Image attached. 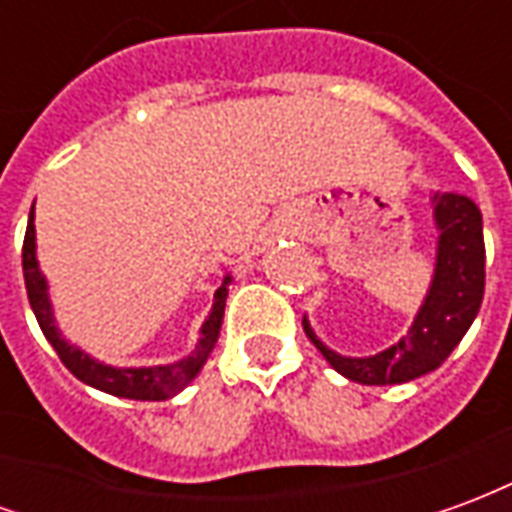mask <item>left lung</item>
I'll list each match as a JSON object with an SVG mask.
<instances>
[{
    "instance_id": "obj_1",
    "label": "left lung",
    "mask_w": 512,
    "mask_h": 512,
    "mask_svg": "<svg viewBox=\"0 0 512 512\" xmlns=\"http://www.w3.org/2000/svg\"><path fill=\"white\" fill-rule=\"evenodd\" d=\"M428 200L436 227L433 277L414 321L397 343L373 356H343L323 343L304 315L307 337L348 381L386 386L433 373L455 351L480 312L485 293L483 213L469 197L452 191H436Z\"/></svg>"
}]
</instances>
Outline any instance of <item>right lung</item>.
<instances>
[{
	"mask_svg": "<svg viewBox=\"0 0 512 512\" xmlns=\"http://www.w3.org/2000/svg\"><path fill=\"white\" fill-rule=\"evenodd\" d=\"M24 282H27L29 307L35 312V318L40 323V332L46 334V340L51 348L57 351L62 359V365L71 370L73 376L84 381L93 389H101L106 395L128 397V400H169L178 392H183L186 386L200 376V370L208 362L213 345L219 340L224 318V304H227V290L233 282V274H224L222 285L213 293V307L208 312V318L200 326V340L194 345V351L189 356H183L178 362L169 365H150V367H115L106 365L101 359L90 356L84 348L73 345L57 326L54 318V304H51L49 279L43 274L38 260V238H35V202L29 211L27 235H24Z\"/></svg>",
	"mask_w": 512,
	"mask_h": 512,
	"instance_id": "1",
	"label": "right lung"
}]
</instances>
